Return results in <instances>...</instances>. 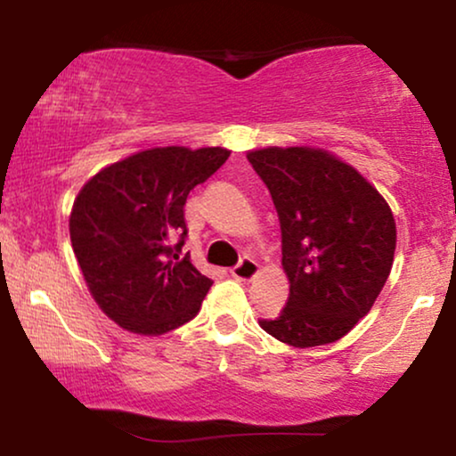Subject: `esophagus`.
Returning a JSON list of instances; mask_svg holds the SVG:
<instances>
[{"instance_id": "esophagus-1", "label": "esophagus", "mask_w": 456, "mask_h": 456, "mask_svg": "<svg viewBox=\"0 0 456 456\" xmlns=\"http://www.w3.org/2000/svg\"><path fill=\"white\" fill-rule=\"evenodd\" d=\"M257 272H259L257 261L251 259V257H242L239 264H236L232 270H230L232 278L242 280V282H247V280H253L255 276H257Z\"/></svg>"}]
</instances>
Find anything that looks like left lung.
I'll return each mask as SVG.
<instances>
[{
    "label": "left lung",
    "mask_w": 456,
    "mask_h": 456,
    "mask_svg": "<svg viewBox=\"0 0 456 456\" xmlns=\"http://www.w3.org/2000/svg\"><path fill=\"white\" fill-rule=\"evenodd\" d=\"M247 159L276 205L290 282L286 307L259 326L298 348L336 342L370 314L390 276L396 224L388 203L323 149L267 147Z\"/></svg>",
    "instance_id": "obj_1"
}]
</instances>
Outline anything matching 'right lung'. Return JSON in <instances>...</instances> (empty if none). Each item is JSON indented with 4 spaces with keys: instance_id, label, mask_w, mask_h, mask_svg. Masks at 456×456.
Here are the masks:
<instances>
[{
    "instance_id": "right-lung-1",
    "label": "right lung",
    "mask_w": 456,
    "mask_h": 456,
    "mask_svg": "<svg viewBox=\"0 0 456 456\" xmlns=\"http://www.w3.org/2000/svg\"><path fill=\"white\" fill-rule=\"evenodd\" d=\"M222 147H155L95 174L74 201V255L103 314L158 336L192 320L211 280L183 253L189 192L228 159Z\"/></svg>"
}]
</instances>
